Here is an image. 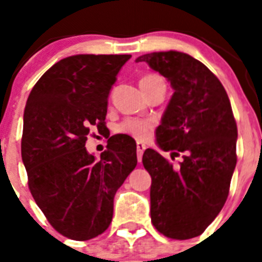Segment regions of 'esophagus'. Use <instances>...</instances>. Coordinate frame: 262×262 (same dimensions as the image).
Returning a JSON list of instances; mask_svg holds the SVG:
<instances>
[{"mask_svg": "<svg viewBox=\"0 0 262 262\" xmlns=\"http://www.w3.org/2000/svg\"><path fill=\"white\" fill-rule=\"evenodd\" d=\"M145 151V145L143 143H136V154H138V161L140 163L142 161L143 154Z\"/></svg>", "mask_w": 262, "mask_h": 262, "instance_id": "obj_1", "label": "esophagus"}]
</instances>
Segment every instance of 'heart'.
<instances>
[{
  "instance_id": "1",
  "label": "heart",
  "mask_w": 262,
  "mask_h": 262,
  "mask_svg": "<svg viewBox=\"0 0 262 262\" xmlns=\"http://www.w3.org/2000/svg\"><path fill=\"white\" fill-rule=\"evenodd\" d=\"M160 78L159 76L149 75L145 76L140 80V82H144V81L149 80H156ZM155 127V122L151 119H144V118H128V119L123 120L122 123L118 124L117 133L124 134V135H128L131 138L136 139V140H145V139L149 138V135L152 134V129Z\"/></svg>"
}]
</instances>
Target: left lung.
I'll return each mask as SVG.
<instances>
[{
  "label": "left lung",
  "mask_w": 262,
  "mask_h": 262,
  "mask_svg": "<svg viewBox=\"0 0 262 262\" xmlns=\"http://www.w3.org/2000/svg\"><path fill=\"white\" fill-rule=\"evenodd\" d=\"M174 93L156 129L163 151L182 154L173 166L155 149L143 155L152 177L151 219L166 237L201 235L223 209L236 166L237 127L223 85L205 64L178 51L145 53Z\"/></svg>",
  "instance_id": "1"
}]
</instances>
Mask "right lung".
Instances as JSON below:
<instances>
[{
  "label": "right lung",
  "mask_w": 262,
  "mask_h": 262,
  "mask_svg": "<svg viewBox=\"0 0 262 262\" xmlns=\"http://www.w3.org/2000/svg\"><path fill=\"white\" fill-rule=\"evenodd\" d=\"M129 57H66L27 98L20 152L30 191L51 226L69 239L107 230L115 193L138 163L136 144L123 136H111L99 160L85 148L90 127L106 131L108 93Z\"/></svg>",
  "instance_id": "right-lung-1"
}]
</instances>
